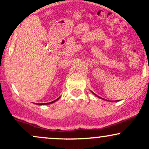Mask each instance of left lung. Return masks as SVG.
I'll use <instances>...</instances> for the list:
<instances>
[{"mask_svg": "<svg viewBox=\"0 0 149 149\" xmlns=\"http://www.w3.org/2000/svg\"><path fill=\"white\" fill-rule=\"evenodd\" d=\"M92 93H93V95H95V96H96L97 97H99V98H100V99H102V100H106V101H107V100H105V99H103V98H102V97H99V96H97V95H96V94H95L94 93V92H92ZM117 101H119V100H116V101H115V102H117ZM110 102H111V101H110ZM113 102V101H112Z\"/></svg>", "mask_w": 149, "mask_h": 149, "instance_id": "1", "label": "left lung"}]
</instances>
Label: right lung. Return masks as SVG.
Listing matches in <instances>:
<instances>
[{"mask_svg": "<svg viewBox=\"0 0 149 149\" xmlns=\"http://www.w3.org/2000/svg\"><path fill=\"white\" fill-rule=\"evenodd\" d=\"M59 98H60V97H59V98H57V100L52 101V102H48V103H42V104H36H36H37V105H47V104H52V103H54V102H57V101L58 100H59Z\"/></svg>", "mask_w": 149, "mask_h": 149, "instance_id": "right-lung-1", "label": "right lung"}]
</instances>
